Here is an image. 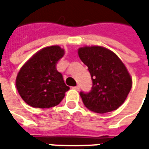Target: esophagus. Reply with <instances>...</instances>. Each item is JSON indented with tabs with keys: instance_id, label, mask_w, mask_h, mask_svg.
I'll list each match as a JSON object with an SVG mask.
<instances>
[{
	"instance_id": "obj_1",
	"label": "esophagus",
	"mask_w": 149,
	"mask_h": 149,
	"mask_svg": "<svg viewBox=\"0 0 149 149\" xmlns=\"http://www.w3.org/2000/svg\"><path fill=\"white\" fill-rule=\"evenodd\" d=\"M72 88H73V89H75V90H79L80 87H79V86L78 85V86H76V87H73Z\"/></svg>"
}]
</instances>
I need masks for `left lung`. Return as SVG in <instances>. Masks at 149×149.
<instances>
[{
	"mask_svg": "<svg viewBox=\"0 0 149 149\" xmlns=\"http://www.w3.org/2000/svg\"><path fill=\"white\" fill-rule=\"evenodd\" d=\"M78 54L88 66L93 81L89 93H80L85 106L98 113L116 110L132 87V79L124 63L111 50L98 45L80 47Z\"/></svg>",
	"mask_w": 149,
	"mask_h": 149,
	"instance_id": "obj_1",
	"label": "left lung"
}]
</instances>
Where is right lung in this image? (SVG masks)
Wrapping results in <instances>:
<instances>
[{
    "label": "right lung",
    "instance_id": "right-lung-1",
    "mask_svg": "<svg viewBox=\"0 0 149 149\" xmlns=\"http://www.w3.org/2000/svg\"><path fill=\"white\" fill-rule=\"evenodd\" d=\"M64 54V49L59 45L45 47L21 67L16 78V88L28 105L50 108L63 99L70 88L56 70V63Z\"/></svg>",
    "mask_w": 149,
    "mask_h": 149
}]
</instances>
